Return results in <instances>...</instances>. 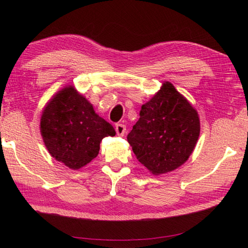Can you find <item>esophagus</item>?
<instances>
[{"mask_svg":"<svg viewBox=\"0 0 248 248\" xmlns=\"http://www.w3.org/2000/svg\"><path fill=\"white\" fill-rule=\"evenodd\" d=\"M116 132L118 136L124 137L125 133V125L123 124H116Z\"/></svg>","mask_w":248,"mask_h":248,"instance_id":"34e87169","label":"esophagus"}]
</instances>
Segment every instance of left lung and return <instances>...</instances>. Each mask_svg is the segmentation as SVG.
<instances>
[{"instance_id":"8db88e82","label":"left lung","mask_w":248,"mask_h":248,"mask_svg":"<svg viewBox=\"0 0 248 248\" xmlns=\"http://www.w3.org/2000/svg\"><path fill=\"white\" fill-rule=\"evenodd\" d=\"M200 134L198 111L165 81L148 103L127 140L142 165L153 175L173 171L194 152Z\"/></svg>"}]
</instances>
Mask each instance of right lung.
Listing matches in <instances>:
<instances>
[{
  "label": "right lung",
  "instance_id": "1",
  "mask_svg": "<svg viewBox=\"0 0 248 248\" xmlns=\"http://www.w3.org/2000/svg\"><path fill=\"white\" fill-rule=\"evenodd\" d=\"M40 133L50 155L78 170L97 156L100 142L106 137H114L116 131L96 114L85 96L73 85H66L44 107Z\"/></svg>",
  "mask_w": 248,
  "mask_h": 248
}]
</instances>
